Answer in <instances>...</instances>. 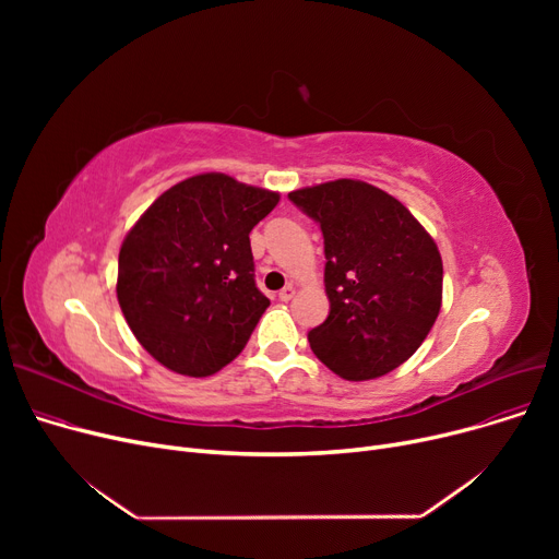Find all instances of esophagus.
Masks as SVG:
<instances>
[{"label":"esophagus","instance_id":"34e87169","mask_svg":"<svg viewBox=\"0 0 559 559\" xmlns=\"http://www.w3.org/2000/svg\"><path fill=\"white\" fill-rule=\"evenodd\" d=\"M295 292H297L295 287H292V285H285V287L278 292V299H281V301H289L292 297H295Z\"/></svg>","mask_w":559,"mask_h":559}]
</instances>
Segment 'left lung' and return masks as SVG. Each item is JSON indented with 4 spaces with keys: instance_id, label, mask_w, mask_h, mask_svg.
<instances>
[{
    "instance_id": "left-lung-1",
    "label": "left lung",
    "mask_w": 559,
    "mask_h": 559,
    "mask_svg": "<svg viewBox=\"0 0 559 559\" xmlns=\"http://www.w3.org/2000/svg\"><path fill=\"white\" fill-rule=\"evenodd\" d=\"M287 199L324 235L331 312L308 333L314 356L346 380L385 376L421 346L442 308V255L392 194L340 179Z\"/></svg>"
}]
</instances>
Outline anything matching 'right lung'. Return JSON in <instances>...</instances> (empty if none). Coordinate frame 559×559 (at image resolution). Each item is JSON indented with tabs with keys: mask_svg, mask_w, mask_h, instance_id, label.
Listing matches in <instances>:
<instances>
[{
	"mask_svg": "<svg viewBox=\"0 0 559 559\" xmlns=\"http://www.w3.org/2000/svg\"><path fill=\"white\" fill-rule=\"evenodd\" d=\"M278 199L226 174H199L163 192L129 230L117 301L160 365L199 378L240 356L270 306L249 233Z\"/></svg>",
	"mask_w": 559,
	"mask_h": 559,
	"instance_id": "add662e5",
	"label": "right lung"
}]
</instances>
